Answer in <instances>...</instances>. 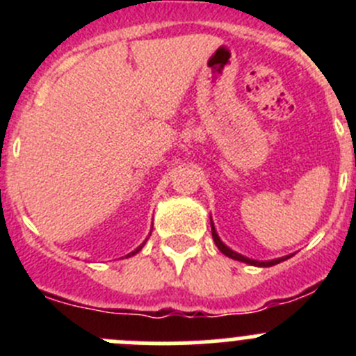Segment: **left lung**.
<instances>
[{"label": "left lung", "instance_id": "left-lung-1", "mask_svg": "<svg viewBox=\"0 0 356 356\" xmlns=\"http://www.w3.org/2000/svg\"><path fill=\"white\" fill-rule=\"evenodd\" d=\"M210 224H211V238H213L215 245H217L218 250H220L222 253L225 254V257L232 258V260L245 261V264H250V265H257V267H272V265H277V264H281V261L288 260V258H289V257H282V258H275V260H268V261H258V260H251V258H246V257H243V254L236 253V251H232L231 248H227V246L224 245V243L220 241V238H218L217 231H215V227H213V222H211V218H210Z\"/></svg>", "mask_w": 356, "mask_h": 356}]
</instances>
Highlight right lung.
<instances>
[{"label": "right lung", "mask_w": 356, "mask_h": 356, "mask_svg": "<svg viewBox=\"0 0 356 356\" xmlns=\"http://www.w3.org/2000/svg\"><path fill=\"white\" fill-rule=\"evenodd\" d=\"M145 243H146V241H145ZM145 243H143V245H141V246H138V248H136V250H134V251H132V253H129V254H127V257H132V254H136V253H138V251H141V248H143V246H145Z\"/></svg>", "instance_id": "right-lung-1"}]
</instances>
